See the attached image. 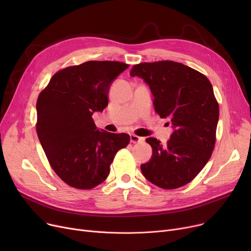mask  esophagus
Wrapping results in <instances>:
<instances>
[{
    "instance_id": "1",
    "label": "esophagus",
    "mask_w": 251,
    "mask_h": 251,
    "mask_svg": "<svg viewBox=\"0 0 251 251\" xmlns=\"http://www.w3.org/2000/svg\"><path fill=\"white\" fill-rule=\"evenodd\" d=\"M130 140L132 143H138V142H141L144 140L143 137H140V136H137L135 134H131L130 135Z\"/></svg>"
}]
</instances>
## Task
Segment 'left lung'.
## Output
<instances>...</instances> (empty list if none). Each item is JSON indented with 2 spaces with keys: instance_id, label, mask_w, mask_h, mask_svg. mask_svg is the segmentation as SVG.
<instances>
[{
  "instance_id": "8db88e82",
  "label": "left lung",
  "mask_w": 251,
  "mask_h": 251,
  "mask_svg": "<svg viewBox=\"0 0 251 251\" xmlns=\"http://www.w3.org/2000/svg\"><path fill=\"white\" fill-rule=\"evenodd\" d=\"M130 75L144 79L154 97L155 112L175 128L166 146L153 137L146 139L152 156L140 166L143 176L163 189L186 185L215 149L220 111L212 83L202 73L168 60L134 65Z\"/></svg>"
}]
</instances>
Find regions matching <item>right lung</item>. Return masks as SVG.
<instances>
[{"mask_svg": "<svg viewBox=\"0 0 251 251\" xmlns=\"http://www.w3.org/2000/svg\"><path fill=\"white\" fill-rule=\"evenodd\" d=\"M129 67L116 61H88L52 75L36 101V132L55 173L69 186L91 189L102 183L130 136L97 129L94 112L108 105L110 85Z\"/></svg>", "mask_w": 251, "mask_h": 251, "instance_id": "obj_1", "label": "right lung"}]
</instances>
